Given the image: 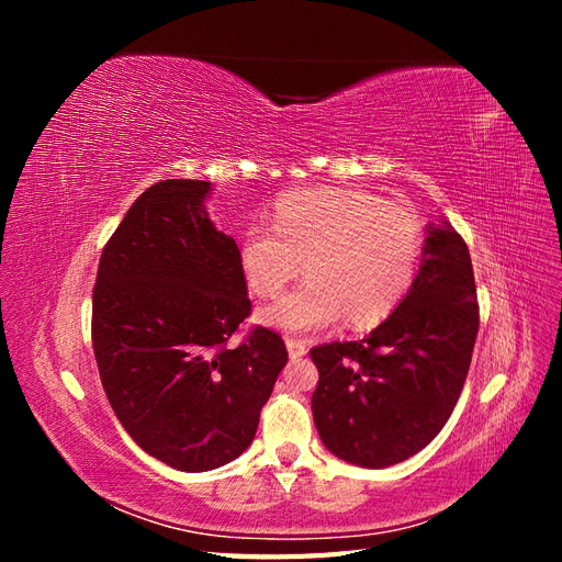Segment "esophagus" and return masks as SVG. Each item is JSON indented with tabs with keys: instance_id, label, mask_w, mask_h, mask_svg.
<instances>
[{
	"instance_id": "esophagus-1",
	"label": "esophagus",
	"mask_w": 562,
	"mask_h": 562,
	"mask_svg": "<svg viewBox=\"0 0 562 562\" xmlns=\"http://www.w3.org/2000/svg\"><path fill=\"white\" fill-rule=\"evenodd\" d=\"M285 349H288V356H291L293 361L300 359V356L307 353V345H304L302 339H293V337L285 339Z\"/></svg>"
}]
</instances>
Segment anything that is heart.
I'll return each mask as SVG.
<instances>
[{
	"label": "heart",
	"instance_id": "heart-1",
	"mask_svg": "<svg viewBox=\"0 0 562 562\" xmlns=\"http://www.w3.org/2000/svg\"><path fill=\"white\" fill-rule=\"evenodd\" d=\"M424 250L413 211L347 187H310L277 199L271 229L250 225L236 258L250 293L271 297L304 262L307 281L260 310L281 333H314L345 316L372 328L396 312L415 283Z\"/></svg>",
	"mask_w": 562,
	"mask_h": 562
}]
</instances>
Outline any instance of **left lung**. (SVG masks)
Listing matches in <instances>:
<instances>
[{"mask_svg": "<svg viewBox=\"0 0 562 562\" xmlns=\"http://www.w3.org/2000/svg\"><path fill=\"white\" fill-rule=\"evenodd\" d=\"M411 293L359 342L310 351L312 413L335 457L384 469L427 448L462 394L479 335L471 255L448 223L429 225Z\"/></svg>", "mask_w": 562, "mask_h": 562, "instance_id": "obj_1", "label": "left lung"}]
</instances>
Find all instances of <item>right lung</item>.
I'll return each instance as SVG.
<instances>
[{
    "label": "right lung",
    "instance_id": "add662e5",
    "mask_svg": "<svg viewBox=\"0 0 562 562\" xmlns=\"http://www.w3.org/2000/svg\"><path fill=\"white\" fill-rule=\"evenodd\" d=\"M206 180H161L135 199L103 248L93 353L116 419L147 454L199 473L239 457L288 363L250 314L236 241L206 213Z\"/></svg>",
    "mask_w": 562,
    "mask_h": 562
}]
</instances>
